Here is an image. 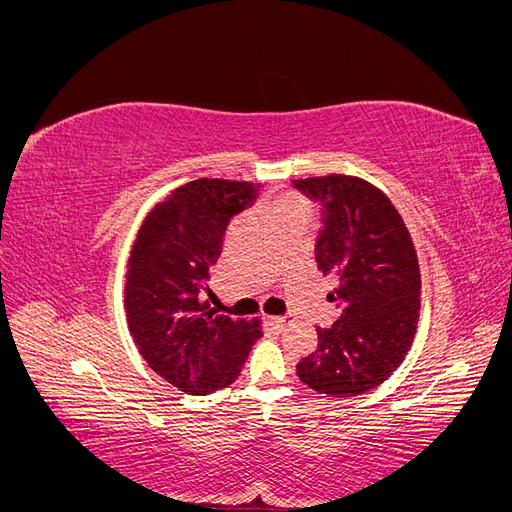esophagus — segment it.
<instances>
[{
	"mask_svg": "<svg viewBox=\"0 0 512 512\" xmlns=\"http://www.w3.org/2000/svg\"><path fill=\"white\" fill-rule=\"evenodd\" d=\"M294 322V318L292 316H275V318H269V324L271 327L277 331V333H282L288 324H292Z\"/></svg>",
	"mask_w": 512,
	"mask_h": 512,
	"instance_id": "1",
	"label": "esophagus"
}]
</instances>
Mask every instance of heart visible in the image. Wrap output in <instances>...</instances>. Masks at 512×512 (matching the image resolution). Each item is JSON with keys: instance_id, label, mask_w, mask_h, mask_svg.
Masks as SVG:
<instances>
[{"instance_id": "heart-1", "label": "heart", "mask_w": 512, "mask_h": 512, "mask_svg": "<svg viewBox=\"0 0 512 512\" xmlns=\"http://www.w3.org/2000/svg\"><path fill=\"white\" fill-rule=\"evenodd\" d=\"M307 211H309L307 200L294 192L277 194L269 200V205H267V213H269L271 222L288 218V215H307Z\"/></svg>"}]
</instances>
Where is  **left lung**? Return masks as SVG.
<instances>
[{
	"label": "left lung",
	"mask_w": 512,
	"mask_h": 512,
	"mask_svg": "<svg viewBox=\"0 0 512 512\" xmlns=\"http://www.w3.org/2000/svg\"><path fill=\"white\" fill-rule=\"evenodd\" d=\"M322 205L316 262L339 282L333 327L299 361L303 384L329 397L376 389L406 359L421 312V269L410 232L376 185L350 175L292 181Z\"/></svg>",
	"instance_id": "obj_1"
}]
</instances>
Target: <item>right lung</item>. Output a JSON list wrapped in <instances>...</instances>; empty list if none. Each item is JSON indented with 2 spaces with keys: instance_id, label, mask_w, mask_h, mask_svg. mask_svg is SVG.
<instances>
[{
  "instance_id": "right-lung-1",
  "label": "right lung",
  "mask_w": 512,
  "mask_h": 512,
  "mask_svg": "<svg viewBox=\"0 0 512 512\" xmlns=\"http://www.w3.org/2000/svg\"><path fill=\"white\" fill-rule=\"evenodd\" d=\"M260 183L196 179L170 192L138 230L126 273V316L147 365L188 395L237 380L260 320H232L209 309V267L224 232L256 198Z\"/></svg>"
}]
</instances>
